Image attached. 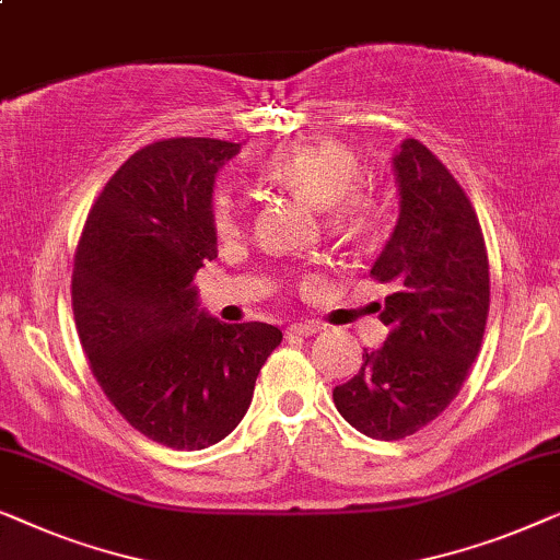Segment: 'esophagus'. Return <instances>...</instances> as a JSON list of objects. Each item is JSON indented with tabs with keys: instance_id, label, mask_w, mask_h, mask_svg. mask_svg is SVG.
Returning a JSON list of instances; mask_svg holds the SVG:
<instances>
[{
	"instance_id": "obj_1",
	"label": "esophagus",
	"mask_w": 560,
	"mask_h": 560,
	"mask_svg": "<svg viewBox=\"0 0 560 560\" xmlns=\"http://www.w3.org/2000/svg\"><path fill=\"white\" fill-rule=\"evenodd\" d=\"M322 329L319 322H294V325L287 327L289 335H299V337H310V335H317Z\"/></svg>"
}]
</instances>
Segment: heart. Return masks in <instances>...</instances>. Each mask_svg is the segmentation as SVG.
<instances>
[{"mask_svg": "<svg viewBox=\"0 0 560 560\" xmlns=\"http://www.w3.org/2000/svg\"><path fill=\"white\" fill-rule=\"evenodd\" d=\"M362 164L348 144L335 139L306 141L277 149L266 156L261 170L264 183L287 190L296 198L329 210L340 231L360 233L373 223L375 200L358 187ZM210 223L220 241H231L241 233L243 205L228 187H220L210 200Z\"/></svg>", "mask_w": 560, "mask_h": 560, "instance_id": "1", "label": "heart"}]
</instances>
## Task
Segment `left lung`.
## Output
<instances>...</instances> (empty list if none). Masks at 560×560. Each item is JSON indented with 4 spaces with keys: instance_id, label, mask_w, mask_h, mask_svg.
Returning a JSON list of instances; mask_svg holds the SVG:
<instances>
[{
    "instance_id": "8db88e82",
    "label": "left lung",
    "mask_w": 560,
    "mask_h": 560,
    "mask_svg": "<svg viewBox=\"0 0 560 560\" xmlns=\"http://www.w3.org/2000/svg\"><path fill=\"white\" fill-rule=\"evenodd\" d=\"M398 223L370 269L388 283L383 348L332 390L360 434L398 441L427 427L462 390L490 312V261L467 192L419 139L393 156Z\"/></svg>"
}]
</instances>
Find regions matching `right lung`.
Returning <instances> with one entry per match:
<instances>
[{"label": "right lung", "mask_w": 560, "mask_h": 560, "mask_svg": "<svg viewBox=\"0 0 560 560\" xmlns=\"http://www.w3.org/2000/svg\"><path fill=\"white\" fill-rule=\"evenodd\" d=\"M241 144L177 137L147 144L108 179L73 261V314L101 390L147 439L205 448L238 427L281 342L264 322L200 310L192 277L218 258L215 175Z\"/></svg>", "instance_id": "obj_1"}]
</instances>
